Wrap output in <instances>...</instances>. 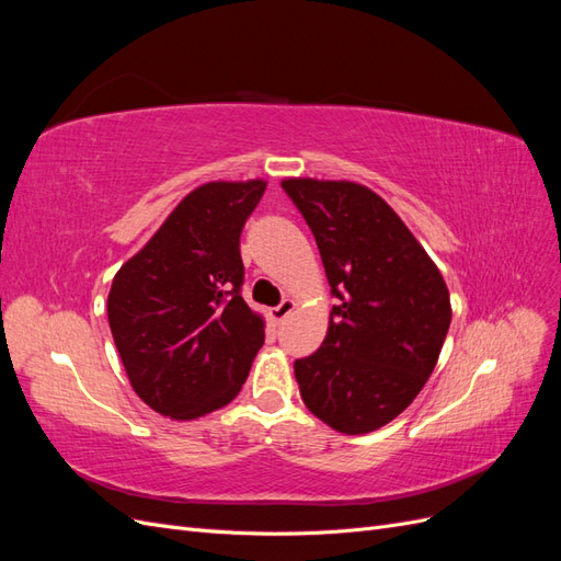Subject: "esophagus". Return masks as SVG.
Here are the masks:
<instances>
[{
	"label": "esophagus",
	"mask_w": 561,
	"mask_h": 561,
	"mask_svg": "<svg viewBox=\"0 0 561 561\" xmlns=\"http://www.w3.org/2000/svg\"><path fill=\"white\" fill-rule=\"evenodd\" d=\"M295 309V301L293 299H283L276 309H271V318H274L276 322H283L287 316L293 313Z\"/></svg>",
	"instance_id": "34e87169"
}]
</instances>
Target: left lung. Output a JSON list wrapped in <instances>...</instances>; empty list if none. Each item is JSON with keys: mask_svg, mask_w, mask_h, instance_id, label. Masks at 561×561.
<instances>
[{"mask_svg": "<svg viewBox=\"0 0 561 561\" xmlns=\"http://www.w3.org/2000/svg\"><path fill=\"white\" fill-rule=\"evenodd\" d=\"M336 307L325 342L295 360L309 412L339 433L377 431L412 404L451 322L437 266L388 203L355 182L285 180Z\"/></svg>", "mask_w": 561, "mask_h": 561, "instance_id": "8db88e82", "label": "left lung"}]
</instances>
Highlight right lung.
<instances>
[{"instance_id": "obj_1", "label": "right lung", "mask_w": 561, "mask_h": 561, "mask_svg": "<svg viewBox=\"0 0 561 561\" xmlns=\"http://www.w3.org/2000/svg\"><path fill=\"white\" fill-rule=\"evenodd\" d=\"M264 190L262 180L198 186L112 280L116 351L135 393L163 416L229 404L264 344L241 295V233Z\"/></svg>"}]
</instances>
